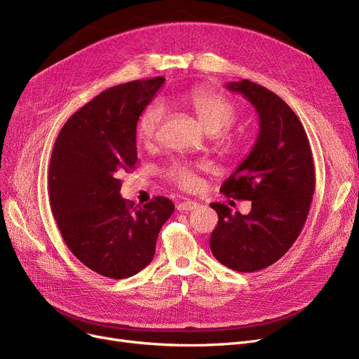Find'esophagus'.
<instances>
[{
  "instance_id": "1",
  "label": "esophagus",
  "mask_w": 359,
  "mask_h": 359,
  "mask_svg": "<svg viewBox=\"0 0 359 359\" xmlns=\"http://www.w3.org/2000/svg\"><path fill=\"white\" fill-rule=\"evenodd\" d=\"M199 203L194 202V201H184L177 203V211H192L195 210Z\"/></svg>"
}]
</instances>
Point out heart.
I'll list each match as a JSON object with an SVG mask.
<instances>
[{
    "mask_svg": "<svg viewBox=\"0 0 359 359\" xmlns=\"http://www.w3.org/2000/svg\"><path fill=\"white\" fill-rule=\"evenodd\" d=\"M184 100L195 111L203 128L212 134V141L218 149L222 153H236L241 148L244 142L243 134L229 128L237 116V109L231 100L205 87L191 90ZM164 113L165 110L160 103L149 104L141 113L137 125V135L141 142L151 144L157 140ZM196 168L198 165L175 161L164 170V176L182 189H192L198 183Z\"/></svg>",
    "mask_w": 359,
    "mask_h": 359,
    "instance_id": "1",
    "label": "heart"
}]
</instances>
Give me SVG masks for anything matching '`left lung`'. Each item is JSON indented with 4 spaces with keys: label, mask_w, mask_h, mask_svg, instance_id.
Listing matches in <instances>:
<instances>
[{
    "label": "left lung",
    "mask_w": 359,
    "mask_h": 359,
    "mask_svg": "<svg viewBox=\"0 0 359 359\" xmlns=\"http://www.w3.org/2000/svg\"><path fill=\"white\" fill-rule=\"evenodd\" d=\"M256 109L260 129L248 158L221 186L227 198L252 201L248 215L211 203L218 224L210 240L215 259L237 272H256L284 256L307 219L316 187L310 142L294 110L253 81L229 83Z\"/></svg>",
    "instance_id": "left-lung-1"
}]
</instances>
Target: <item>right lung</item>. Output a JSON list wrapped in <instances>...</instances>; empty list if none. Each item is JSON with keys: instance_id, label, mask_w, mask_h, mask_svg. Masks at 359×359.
<instances>
[{"instance_id": "obj_1", "label": "right lung", "mask_w": 359, "mask_h": 359, "mask_svg": "<svg viewBox=\"0 0 359 359\" xmlns=\"http://www.w3.org/2000/svg\"><path fill=\"white\" fill-rule=\"evenodd\" d=\"M164 77L137 80L100 93L65 122L49 164V201L71 253L91 271L123 279L153 260L175 203L121 198V179L137 164V123Z\"/></svg>"}]
</instances>
